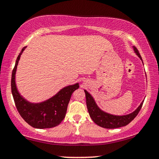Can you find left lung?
<instances>
[{
    "label": "left lung",
    "mask_w": 159,
    "mask_h": 159,
    "mask_svg": "<svg viewBox=\"0 0 159 159\" xmlns=\"http://www.w3.org/2000/svg\"><path fill=\"white\" fill-rule=\"evenodd\" d=\"M134 52L139 57V58L142 61V58L138 50L134 46H133ZM85 96H86V102H87V110H88L89 114H90L91 119L95 123L97 124L99 126L105 128V129H116V128H120L127 125L128 124L132 121L134 118L136 117L137 115L138 114L140 109H141L142 105H143V101L140 104V105L137 107L136 110L133 112L126 115H114L108 114L99 108L96 104V101L89 93L87 90H84Z\"/></svg>",
    "instance_id": "obj_1"
}]
</instances>
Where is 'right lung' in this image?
<instances>
[{
    "instance_id": "right-lung-1",
    "label": "right lung",
    "mask_w": 159,
    "mask_h": 159,
    "mask_svg": "<svg viewBox=\"0 0 159 159\" xmlns=\"http://www.w3.org/2000/svg\"><path fill=\"white\" fill-rule=\"evenodd\" d=\"M26 47L16 59L12 70L11 89L16 108L25 121L36 129H48L55 127L63 121L66 116L69 100L75 90L79 88V84L69 85L62 88L52 97L41 102L34 103L27 101L19 93L16 84V73L21 55Z\"/></svg>"
}]
</instances>
